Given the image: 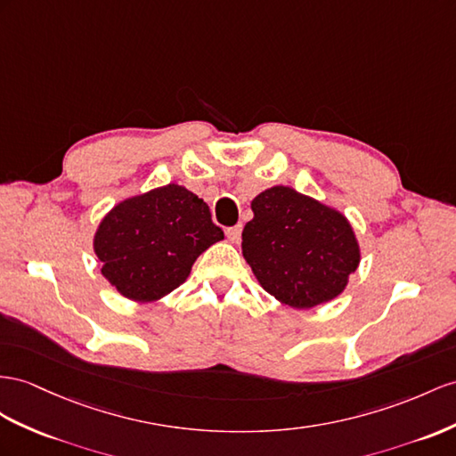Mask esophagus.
<instances>
[{
    "mask_svg": "<svg viewBox=\"0 0 456 456\" xmlns=\"http://www.w3.org/2000/svg\"><path fill=\"white\" fill-rule=\"evenodd\" d=\"M240 235H242V225L239 224V225H235V227H229L227 229V239L231 240V242H239L240 240Z\"/></svg>",
    "mask_w": 456,
    "mask_h": 456,
    "instance_id": "obj_1",
    "label": "esophagus"
}]
</instances>
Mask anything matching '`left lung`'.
I'll return each instance as SVG.
<instances>
[{
    "instance_id": "obj_1",
    "label": "left lung",
    "mask_w": 456,
    "mask_h": 456,
    "mask_svg": "<svg viewBox=\"0 0 456 456\" xmlns=\"http://www.w3.org/2000/svg\"><path fill=\"white\" fill-rule=\"evenodd\" d=\"M242 256L260 285L283 305L312 308L343 293L360 248L346 217L289 186L252 200Z\"/></svg>"
}]
</instances>
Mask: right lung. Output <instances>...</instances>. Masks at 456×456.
<instances>
[{
    "label": "right lung",
    "mask_w": 456,
    "mask_h": 456,
    "mask_svg": "<svg viewBox=\"0 0 456 456\" xmlns=\"http://www.w3.org/2000/svg\"><path fill=\"white\" fill-rule=\"evenodd\" d=\"M224 239L208 204L167 184L117 204L94 237L102 275L131 300H158L186 281L206 248Z\"/></svg>",
    "instance_id": "right-lung-1"
}]
</instances>
